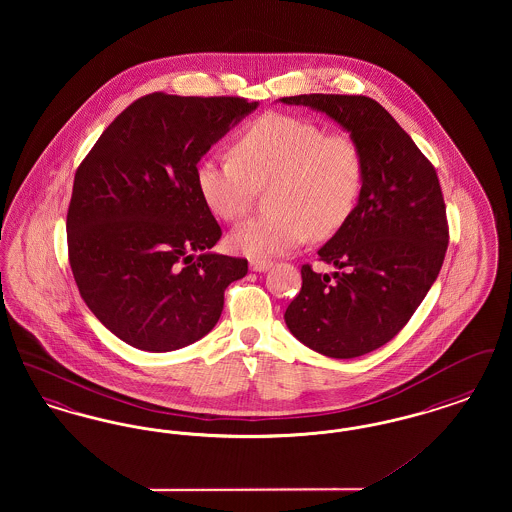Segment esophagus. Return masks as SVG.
Listing matches in <instances>:
<instances>
[{
  "instance_id": "esophagus-1",
  "label": "esophagus",
  "mask_w": 512,
  "mask_h": 512,
  "mask_svg": "<svg viewBox=\"0 0 512 512\" xmlns=\"http://www.w3.org/2000/svg\"><path fill=\"white\" fill-rule=\"evenodd\" d=\"M272 263L270 261H263V259H253V261H249V268L253 270V272H263V270H267Z\"/></svg>"
}]
</instances>
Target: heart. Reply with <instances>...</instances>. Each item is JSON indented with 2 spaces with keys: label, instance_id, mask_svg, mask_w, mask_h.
Segmentation results:
<instances>
[{
  "label": "heart",
  "instance_id": "heart-1",
  "mask_svg": "<svg viewBox=\"0 0 512 512\" xmlns=\"http://www.w3.org/2000/svg\"><path fill=\"white\" fill-rule=\"evenodd\" d=\"M201 199L219 219H242L257 188L267 190V215L245 220L228 244L251 259L282 255L307 236L336 234L363 192L359 144L292 115L268 113L236 138L232 157H205L195 171Z\"/></svg>",
  "mask_w": 512,
  "mask_h": 512
}]
</instances>
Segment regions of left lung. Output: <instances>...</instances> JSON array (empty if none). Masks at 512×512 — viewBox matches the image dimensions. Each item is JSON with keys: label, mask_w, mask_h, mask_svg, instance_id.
I'll return each mask as SVG.
<instances>
[{"label": "left lung", "mask_w": 512, "mask_h": 512, "mask_svg": "<svg viewBox=\"0 0 512 512\" xmlns=\"http://www.w3.org/2000/svg\"><path fill=\"white\" fill-rule=\"evenodd\" d=\"M326 113L351 132L365 159V182L351 217L318 261L301 267V290L284 320L293 336L334 359L370 353L411 320L438 278L449 224L434 165L374 99L340 94L282 98Z\"/></svg>", "instance_id": "left-lung-1"}]
</instances>
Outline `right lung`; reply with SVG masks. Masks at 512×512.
I'll return each mask as SVG.
<instances>
[{
	"mask_svg": "<svg viewBox=\"0 0 512 512\" xmlns=\"http://www.w3.org/2000/svg\"><path fill=\"white\" fill-rule=\"evenodd\" d=\"M257 101L153 92L111 122L74 174L67 245L74 282L128 345L165 353L219 322L247 259L211 253L222 236L197 161Z\"/></svg>",
	"mask_w": 512,
	"mask_h": 512,
	"instance_id": "add662e5",
	"label": "right lung"
}]
</instances>
